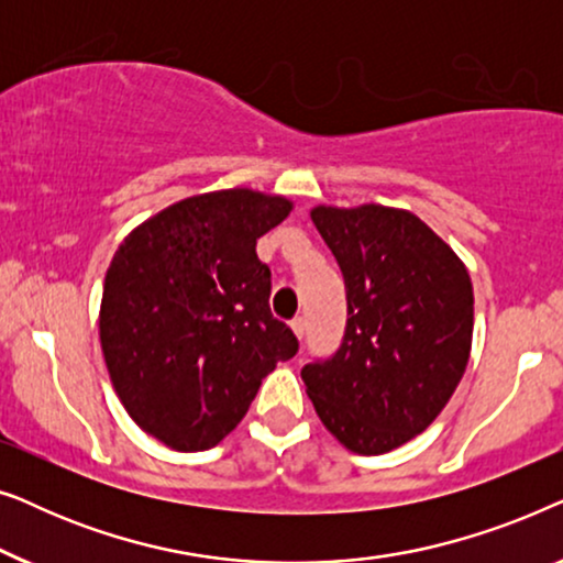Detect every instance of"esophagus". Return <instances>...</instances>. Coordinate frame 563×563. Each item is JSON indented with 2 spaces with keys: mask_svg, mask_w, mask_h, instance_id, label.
<instances>
[{
  "mask_svg": "<svg viewBox=\"0 0 563 563\" xmlns=\"http://www.w3.org/2000/svg\"><path fill=\"white\" fill-rule=\"evenodd\" d=\"M291 330H295V335H297V338H305L307 320H305V318H295V320H291Z\"/></svg>",
  "mask_w": 563,
  "mask_h": 563,
  "instance_id": "obj_1",
  "label": "esophagus"
}]
</instances>
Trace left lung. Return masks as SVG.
<instances>
[{
    "mask_svg": "<svg viewBox=\"0 0 563 563\" xmlns=\"http://www.w3.org/2000/svg\"><path fill=\"white\" fill-rule=\"evenodd\" d=\"M345 282L343 341L305 364L314 412L345 449L379 456L420 435L466 372L474 291L461 258L412 212L314 207Z\"/></svg>",
    "mask_w": 563,
    "mask_h": 563,
    "instance_id": "left-lung-1",
    "label": "left lung"
}]
</instances>
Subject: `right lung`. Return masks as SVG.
Instances as JSON below:
<instances>
[{
  "label": "right lung",
  "instance_id": "right-lung-1",
  "mask_svg": "<svg viewBox=\"0 0 563 563\" xmlns=\"http://www.w3.org/2000/svg\"><path fill=\"white\" fill-rule=\"evenodd\" d=\"M291 210L251 189L181 199L135 228L104 276L99 341L130 418L174 451L218 445L299 351L268 307L256 241Z\"/></svg>",
  "mask_w": 563,
  "mask_h": 563
}]
</instances>
